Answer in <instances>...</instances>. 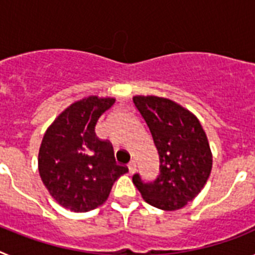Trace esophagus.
<instances>
[{"label":"esophagus","instance_id":"1","mask_svg":"<svg viewBox=\"0 0 255 255\" xmlns=\"http://www.w3.org/2000/svg\"><path fill=\"white\" fill-rule=\"evenodd\" d=\"M128 168H129L130 173H134L135 170H136V164H135V162L134 161L130 162V163L128 164Z\"/></svg>","mask_w":255,"mask_h":255}]
</instances>
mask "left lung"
<instances>
[{"mask_svg":"<svg viewBox=\"0 0 255 255\" xmlns=\"http://www.w3.org/2000/svg\"><path fill=\"white\" fill-rule=\"evenodd\" d=\"M135 108L144 119L159 157V173L145 182L139 173L132 182L150 206L176 211L194 199L212 170L208 139L197 117L167 98L136 96Z\"/></svg>","mask_w":255,"mask_h":255,"instance_id":"1","label":"left lung"}]
</instances>
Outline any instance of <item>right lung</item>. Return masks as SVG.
<instances>
[{
	"instance_id": "1",
	"label": "right lung",
	"mask_w": 255,
	"mask_h": 255,
	"mask_svg": "<svg viewBox=\"0 0 255 255\" xmlns=\"http://www.w3.org/2000/svg\"><path fill=\"white\" fill-rule=\"evenodd\" d=\"M115 98L96 96L73 103L47 129L40 144L38 168L53 199L74 212L103 204L112 185L128 167L115 161L114 148L97 138L94 128L114 106Z\"/></svg>"
}]
</instances>
